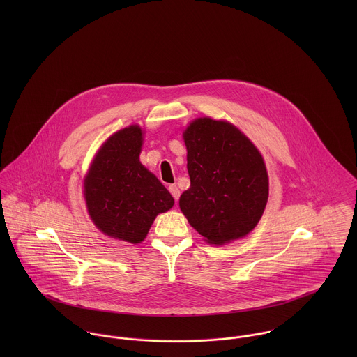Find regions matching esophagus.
I'll use <instances>...</instances> for the list:
<instances>
[{
    "instance_id": "obj_1",
    "label": "esophagus",
    "mask_w": 357,
    "mask_h": 357,
    "mask_svg": "<svg viewBox=\"0 0 357 357\" xmlns=\"http://www.w3.org/2000/svg\"><path fill=\"white\" fill-rule=\"evenodd\" d=\"M169 191H170V194L173 195V198H174V201L177 202L178 201V198H180V190L177 188V185H174V184H172V185H169Z\"/></svg>"
}]
</instances>
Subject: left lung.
<instances>
[{
    "label": "left lung",
    "mask_w": 357,
    "mask_h": 357,
    "mask_svg": "<svg viewBox=\"0 0 357 357\" xmlns=\"http://www.w3.org/2000/svg\"><path fill=\"white\" fill-rule=\"evenodd\" d=\"M191 187L180 197L188 222L208 243L246 236L268 201V173L261 153L234 125L195 119L184 132Z\"/></svg>",
    "instance_id": "obj_1"
}]
</instances>
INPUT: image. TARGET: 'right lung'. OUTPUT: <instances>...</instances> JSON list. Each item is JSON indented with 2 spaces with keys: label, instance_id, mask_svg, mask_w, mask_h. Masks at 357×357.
<instances>
[{
  "label": "right lung",
  "instance_id": "add662e5",
  "mask_svg": "<svg viewBox=\"0 0 357 357\" xmlns=\"http://www.w3.org/2000/svg\"><path fill=\"white\" fill-rule=\"evenodd\" d=\"M143 133L137 125L112 135L93 159L85 178L91 218L105 235L140 243L159 213L174 199L139 160Z\"/></svg>",
  "mask_w": 357,
  "mask_h": 357
}]
</instances>
